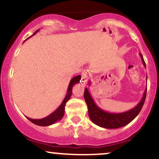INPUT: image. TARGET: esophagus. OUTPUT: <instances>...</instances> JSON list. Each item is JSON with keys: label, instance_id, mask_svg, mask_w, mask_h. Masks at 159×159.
<instances>
[{"label": "esophagus", "instance_id": "esophagus-1", "mask_svg": "<svg viewBox=\"0 0 159 159\" xmlns=\"http://www.w3.org/2000/svg\"><path fill=\"white\" fill-rule=\"evenodd\" d=\"M87 72H83V75H82V80L83 81H87Z\"/></svg>", "mask_w": 159, "mask_h": 159}]
</instances>
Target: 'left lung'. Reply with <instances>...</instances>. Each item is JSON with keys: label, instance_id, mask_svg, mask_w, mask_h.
<instances>
[{"label": "left lung", "instance_id": "1", "mask_svg": "<svg viewBox=\"0 0 159 159\" xmlns=\"http://www.w3.org/2000/svg\"><path fill=\"white\" fill-rule=\"evenodd\" d=\"M140 56L143 61V66L146 67V63L144 62L143 56L141 54H140ZM84 96L88 107L89 117L93 123L98 126L105 129H118L125 126L127 124L131 123L139 114L145 102L147 88L144 91L142 99L137 105V106L123 113H109L98 107L93 99L87 88H85Z\"/></svg>", "mask_w": 159, "mask_h": 159}]
</instances>
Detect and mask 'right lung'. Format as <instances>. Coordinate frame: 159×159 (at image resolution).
<instances>
[{
	"mask_svg": "<svg viewBox=\"0 0 159 159\" xmlns=\"http://www.w3.org/2000/svg\"><path fill=\"white\" fill-rule=\"evenodd\" d=\"M38 31H39V30H36V31L34 33L32 36H34V34H36ZM27 39H28V38H27ZM80 80H81V75H77L75 76V77H74L72 79H71L70 82H69L66 95L64 99H63V101L62 102L61 105L58 107V108L56 109L52 114L48 115V116H46V117L43 118V119L34 120V119H31V118L27 117V119L30 120V122H32L33 123L36 124V125H40V126H48V125H52V124H54V123H56V122H57L58 120H61L62 118H63V115H64L66 103L67 102V101H68L69 98H70L71 96H72V87H73V86L75 84L80 82Z\"/></svg>",
	"mask_w": 159,
	"mask_h": 159,
	"instance_id": "add662e5",
	"label": "right lung"
}]
</instances>
